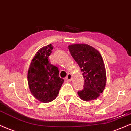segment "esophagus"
Segmentation results:
<instances>
[{
    "instance_id": "1",
    "label": "esophagus",
    "mask_w": 131,
    "mask_h": 131,
    "mask_svg": "<svg viewBox=\"0 0 131 131\" xmlns=\"http://www.w3.org/2000/svg\"><path fill=\"white\" fill-rule=\"evenodd\" d=\"M72 80V75L71 74H68L67 76L65 78V81L67 82H70Z\"/></svg>"
}]
</instances>
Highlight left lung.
I'll list each match as a JSON object with an SVG mask.
<instances>
[{
    "label": "left lung",
    "instance_id": "obj_1",
    "mask_svg": "<svg viewBox=\"0 0 131 131\" xmlns=\"http://www.w3.org/2000/svg\"><path fill=\"white\" fill-rule=\"evenodd\" d=\"M68 49L84 78L83 89L78 91V95L86 101L95 100L102 93L106 83V71L100 53L86 44L71 45Z\"/></svg>",
    "mask_w": 131,
    "mask_h": 131
}]
</instances>
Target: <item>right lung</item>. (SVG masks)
<instances>
[{"label": "right lung", "instance_id": "add662e5", "mask_svg": "<svg viewBox=\"0 0 131 131\" xmlns=\"http://www.w3.org/2000/svg\"><path fill=\"white\" fill-rule=\"evenodd\" d=\"M51 44L40 49L34 56L28 71V84L31 94L38 100L49 102L57 96L63 83L58 68L50 63Z\"/></svg>", "mask_w": 131, "mask_h": 131}]
</instances>
